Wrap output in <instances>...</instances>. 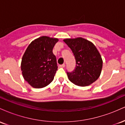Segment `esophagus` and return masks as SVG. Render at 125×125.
<instances>
[{
	"mask_svg": "<svg viewBox=\"0 0 125 125\" xmlns=\"http://www.w3.org/2000/svg\"><path fill=\"white\" fill-rule=\"evenodd\" d=\"M59 67H65V64H61V65H59Z\"/></svg>",
	"mask_w": 125,
	"mask_h": 125,
	"instance_id": "34e87169",
	"label": "esophagus"
}]
</instances>
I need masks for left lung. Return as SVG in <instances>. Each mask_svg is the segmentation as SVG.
I'll use <instances>...</instances> for the list:
<instances>
[{"label":"left lung","instance_id":"8db88e82","mask_svg":"<svg viewBox=\"0 0 125 125\" xmlns=\"http://www.w3.org/2000/svg\"><path fill=\"white\" fill-rule=\"evenodd\" d=\"M64 42L71 48L76 61L72 72H66L69 81L79 86H86L99 77L102 59L95 46L82 38L67 39Z\"/></svg>","mask_w":125,"mask_h":125}]
</instances>
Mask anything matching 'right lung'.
I'll return each instance as SVG.
<instances>
[{
  "label": "right lung",
  "instance_id": "obj_1",
  "mask_svg": "<svg viewBox=\"0 0 125 125\" xmlns=\"http://www.w3.org/2000/svg\"><path fill=\"white\" fill-rule=\"evenodd\" d=\"M58 39L42 36L31 42L23 56L21 70L26 81L35 88L46 86L58 70L53 48Z\"/></svg>",
  "mask_w": 125,
  "mask_h": 125
}]
</instances>
